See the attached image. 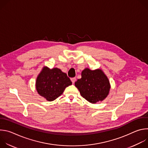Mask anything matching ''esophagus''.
<instances>
[{"label":"esophagus","mask_w":148,"mask_h":148,"mask_svg":"<svg viewBox=\"0 0 148 148\" xmlns=\"http://www.w3.org/2000/svg\"><path fill=\"white\" fill-rule=\"evenodd\" d=\"M71 81H72L73 84H74V83L75 82V81H76V78H75V77H74V78H71Z\"/></svg>","instance_id":"34e87169"}]
</instances>
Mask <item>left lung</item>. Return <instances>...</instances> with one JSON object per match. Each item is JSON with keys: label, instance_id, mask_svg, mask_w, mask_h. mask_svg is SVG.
I'll list each match as a JSON object with an SVG mask.
<instances>
[{"label": "left lung", "instance_id": "obj_1", "mask_svg": "<svg viewBox=\"0 0 148 148\" xmlns=\"http://www.w3.org/2000/svg\"><path fill=\"white\" fill-rule=\"evenodd\" d=\"M75 86L81 95L92 103L106 98L111 88L108 78L100 69H85L81 73V78L77 79Z\"/></svg>", "mask_w": 148, "mask_h": 148}]
</instances>
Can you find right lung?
I'll return each mask as SVG.
<instances>
[{
	"label": "right lung",
	"instance_id": "1",
	"mask_svg": "<svg viewBox=\"0 0 148 148\" xmlns=\"http://www.w3.org/2000/svg\"><path fill=\"white\" fill-rule=\"evenodd\" d=\"M71 84L72 82L67 74L60 69H50L44 67L37 77L36 88L40 95L49 101H52L60 96L65 88Z\"/></svg>",
	"mask_w": 148,
	"mask_h": 148
}]
</instances>
